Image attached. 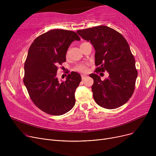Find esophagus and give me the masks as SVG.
<instances>
[{"label": "esophagus", "mask_w": 156, "mask_h": 156, "mask_svg": "<svg viewBox=\"0 0 156 156\" xmlns=\"http://www.w3.org/2000/svg\"><path fill=\"white\" fill-rule=\"evenodd\" d=\"M86 77H87V75H81V78H82V80H84Z\"/></svg>", "instance_id": "34e87169"}]
</instances>
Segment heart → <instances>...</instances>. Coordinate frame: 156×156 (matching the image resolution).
<instances>
[{
	"label": "heart",
	"mask_w": 156,
	"mask_h": 156,
	"mask_svg": "<svg viewBox=\"0 0 156 156\" xmlns=\"http://www.w3.org/2000/svg\"><path fill=\"white\" fill-rule=\"evenodd\" d=\"M87 69L88 68H87L86 66L83 65V64L78 65L75 68V69L78 71H80V72H86L87 71Z\"/></svg>",
	"instance_id": "obj_1"
}]
</instances>
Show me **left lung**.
Returning a JSON list of instances; mask_svg holds the SVG:
<instances>
[{
  "mask_svg": "<svg viewBox=\"0 0 156 156\" xmlns=\"http://www.w3.org/2000/svg\"><path fill=\"white\" fill-rule=\"evenodd\" d=\"M76 33L94 47L95 72L107 71L109 74L103 81L97 74L90 75L94 80L92 90L95 102L108 109L121 107L133 95L138 75L127 41L119 32L106 26Z\"/></svg>",
  "mask_w": 156,
  "mask_h": 156,
  "instance_id": "8db88e82",
  "label": "left lung"
}]
</instances>
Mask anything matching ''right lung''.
<instances>
[{
	"label": "right lung",
	"instance_id": "add662e5",
	"mask_svg": "<svg viewBox=\"0 0 156 156\" xmlns=\"http://www.w3.org/2000/svg\"><path fill=\"white\" fill-rule=\"evenodd\" d=\"M80 38L73 31L55 29L35 39L24 63L23 82L36 106L54 116L69 111L75 104V92L81 81L79 73L72 71L59 81L57 65L66 61L71 44Z\"/></svg>",
	"mask_w": 156,
	"mask_h": 156
}]
</instances>
